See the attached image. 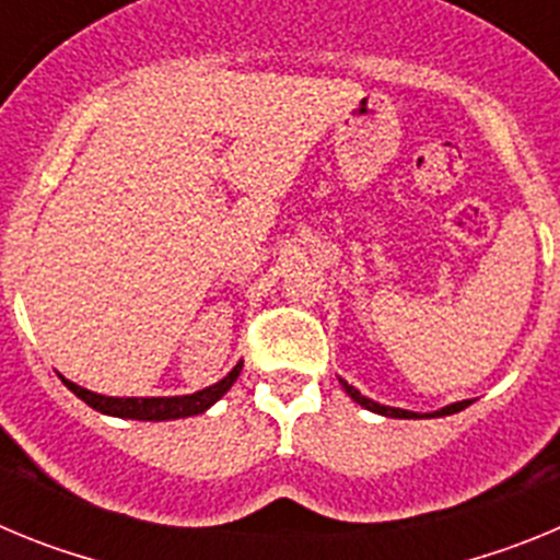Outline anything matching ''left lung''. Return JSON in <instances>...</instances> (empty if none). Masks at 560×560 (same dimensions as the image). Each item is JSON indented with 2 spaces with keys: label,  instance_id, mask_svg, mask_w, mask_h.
Wrapping results in <instances>:
<instances>
[{
  "label": "left lung",
  "instance_id": "1",
  "mask_svg": "<svg viewBox=\"0 0 560 560\" xmlns=\"http://www.w3.org/2000/svg\"><path fill=\"white\" fill-rule=\"evenodd\" d=\"M341 384H345V389H348L350 398H353L355 404H361V407H364V409H370V412L387 415V418H423V415L407 412V409H393V407H384V404H375V400H370L368 395H361L359 389L350 387L348 381H341ZM468 404H471V400H459V404H452V407H443V409H440V412L429 415V418H443V415H454V412H459V409L468 407Z\"/></svg>",
  "mask_w": 560,
  "mask_h": 560
}]
</instances>
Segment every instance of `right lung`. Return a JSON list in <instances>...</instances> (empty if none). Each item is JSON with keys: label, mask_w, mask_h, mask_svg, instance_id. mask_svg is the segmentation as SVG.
Here are the masks:
<instances>
[{"label": "right lung", "mask_w": 560, "mask_h": 560, "mask_svg": "<svg viewBox=\"0 0 560 560\" xmlns=\"http://www.w3.org/2000/svg\"><path fill=\"white\" fill-rule=\"evenodd\" d=\"M244 361L232 368V373L226 378H221L219 384L201 389V393L182 395V398H106V395L89 393V389L78 387L72 381H67L61 375V381L67 384L72 393L81 400H86L89 407L97 409L103 415H114V418H131V420H176V418H190V415H201L205 409H210L226 389L235 384V378L241 375Z\"/></svg>", "instance_id": "obj_1"}]
</instances>
